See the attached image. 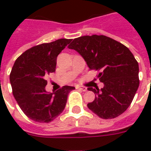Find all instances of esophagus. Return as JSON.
Wrapping results in <instances>:
<instances>
[{
  "mask_svg": "<svg viewBox=\"0 0 151 151\" xmlns=\"http://www.w3.org/2000/svg\"><path fill=\"white\" fill-rule=\"evenodd\" d=\"M78 88L81 91H83V92H86L87 91V88L84 87V86H78Z\"/></svg>",
  "mask_w": 151,
  "mask_h": 151,
  "instance_id": "1",
  "label": "esophagus"
}]
</instances>
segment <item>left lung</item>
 Listing matches in <instances>:
<instances>
[{
  "label": "left lung",
  "mask_w": 151,
  "mask_h": 151,
  "mask_svg": "<svg viewBox=\"0 0 151 151\" xmlns=\"http://www.w3.org/2000/svg\"><path fill=\"white\" fill-rule=\"evenodd\" d=\"M69 48L77 51L89 70L99 71L103 88H88L96 94L88 107L103 119L118 117L128 109L139 88V64L126 46L104 35L75 38Z\"/></svg>",
  "instance_id": "obj_1"
}]
</instances>
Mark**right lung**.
<instances>
[{"label":"right lung","instance_id":"add662e5","mask_svg":"<svg viewBox=\"0 0 151 151\" xmlns=\"http://www.w3.org/2000/svg\"><path fill=\"white\" fill-rule=\"evenodd\" d=\"M72 39L62 38L34 46L15 60L10 73L12 94L25 114L40 123L55 119L66 106L69 92L74 87L65 85L56 92L45 90L47 76L55 71L58 55Z\"/></svg>","mask_w":151,"mask_h":151}]
</instances>
